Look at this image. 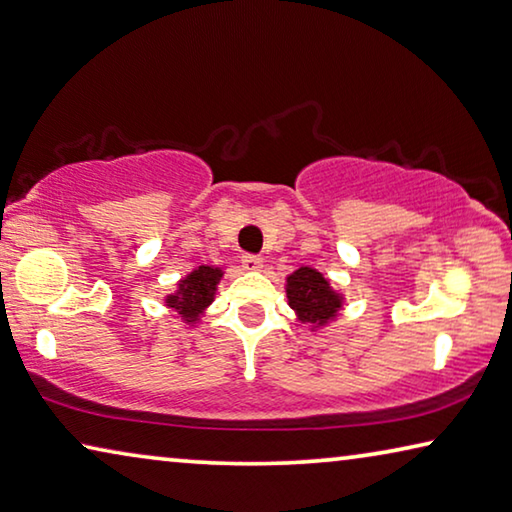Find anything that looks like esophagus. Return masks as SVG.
Masks as SVG:
<instances>
[{
    "label": "esophagus",
    "mask_w": 512,
    "mask_h": 512,
    "mask_svg": "<svg viewBox=\"0 0 512 512\" xmlns=\"http://www.w3.org/2000/svg\"><path fill=\"white\" fill-rule=\"evenodd\" d=\"M241 264H243V269H246V271H259L264 266V259L259 255H243Z\"/></svg>",
    "instance_id": "34e87169"
}]
</instances>
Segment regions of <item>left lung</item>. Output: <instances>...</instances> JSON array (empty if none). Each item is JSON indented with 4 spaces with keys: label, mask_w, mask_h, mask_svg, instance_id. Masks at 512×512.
Masks as SVG:
<instances>
[{
    "label": "left lung",
    "mask_w": 512,
    "mask_h": 512,
    "mask_svg": "<svg viewBox=\"0 0 512 512\" xmlns=\"http://www.w3.org/2000/svg\"><path fill=\"white\" fill-rule=\"evenodd\" d=\"M289 307L303 323H310L312 330L323 328L339 314L344 305L342 294L330 287L328 278L310 266H300L287 278Z\"/></svg>",
    "instance_id": "1"
}]
</instances>
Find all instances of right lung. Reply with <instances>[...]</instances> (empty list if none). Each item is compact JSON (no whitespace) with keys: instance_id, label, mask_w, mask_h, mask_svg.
Masks as SVG:
<instances>
[{"instance_id":"add662e5","label":"right lung","mask_w":512,"mask_h":512,"mask_svg":"<svg viewBox=\"0 0 512 512\" xmlns=\"http://www.w3.org/2000/svg\"><path fill=\"white\" fill-rule=\"evenodd\" d=\"M223 271L216 266H198L180 280L175 294L166 296V305L182 316L186 323H198L200 316L212 305L216 285L221 282Z\"/></svg>"}]
</instances>
